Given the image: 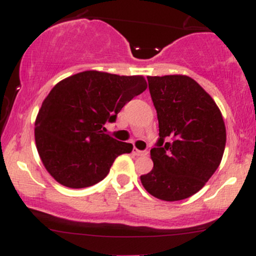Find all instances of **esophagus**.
Here are the masks:
<instances>
[{
	"instance_id": "obj_1",
	"label": "esophagus",
	"mask_w": 256,
	"mask_h": 256,
	"mask_svg": "<svg viewBox=\"0 0 256 256\" xmlns=\"http://www.w3.org/2000/svg\"><path fill=\"white\" fill-rule=\"evenodd\" d=\"M134 154L137 155V156H146V155H148V152L146 150H138L137 148L134 149Z\"/></svg>"
}]
</instances>
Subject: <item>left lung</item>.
<instances>
[{
	"mask_svg": "<svg viewBox=\"0 0 256 256\" xmlns=\"http://www.w3.org/2000/svg\"><path fill=\"white\" fill-rule=\"evenodd\" d=\"M146 78L160 138L150 150L154 167L140 176V182L154 198L180 201L200 192L222 162L224 119L210 94L192 78Z\"/></svg>",
	"mask_w": 256,
	"mask_h": 256,
	"instance_id": "obj_1",
	"label": "left lung"
}]
</instances>
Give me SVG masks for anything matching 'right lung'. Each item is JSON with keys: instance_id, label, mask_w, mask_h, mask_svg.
Segmentation results:
<instances>
[{"instance_id": "1", "label": "right lung", "mask_w": 256, "mask_h": 256, "mask_svg": "<svg viewBox=\"0 0 256 256\" xmlns=\"http://www.w3.org/2000/svg\"><path fill=\"white\" fill-rule=\"evenodd\" d=\"M143 76L84 71L62 79L44 98L34 122L38 154L49 174L72 189L98 183L131 143L104 134L122 108L146 89Z\"/></svg>"}]
</instances>
